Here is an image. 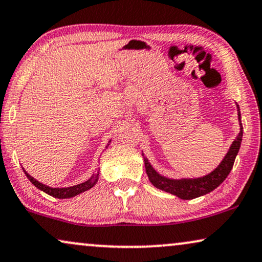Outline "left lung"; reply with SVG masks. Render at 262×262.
I'll list each match as a JSON object with an SVG mask.
<instances>
[{
  "label": "left lung",
  "mask_w": 262,
  "mask_h": 262,
  "mask_svg": "<svg viewBox=\"0 0 262 262\" xmlns=\"http://www.w3.org/2000/svg\"><path fill=\"white\" fill-rule=\"evenodd\" d=\"M238 120H239V133H238L237 138L231 144L230 148H228L226 156L221 163L217 165L211 173L204 175L201 178H193V179H169L162 177L158 174L146 157H144L145 162V169H146V174L148 177V180L155 187L160 188L162 191L169 192V193L174 194L181 200H193V198L204 196V194L209 193L213 190H215L221 183H224L225 179L230 174L231 169H232L236 156L239 151L242 137H243V127H242L241 122V111L238 107ZM144 156V155H142Z\"/></svg>",
  "instance_id": "obj_1"
}]
</instances>
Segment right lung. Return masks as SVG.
Masks as SVG:
<instances>
[{"instance_id":"right-lung-1","label":"right lung","mask_w":262,"mask_h":262,"mask_svg":"<svg viewBox=\"0 0 262 262\" xmlns=\"http://www.w3.org/2000/svg\"><path fill=\"white\" fill-rule=\"evenodd\" d=\"M23 170H24L26 177H28L29 180L31 181V183L34 184L36 187L39 188V190L43 191V192H46V193L49 194V196L55 197V198H60V200H62V198L75 197V196H77V194L82 193V192L89 190V188H92L95 184L98 183V179H99V170H98L97 173L93 174L87 181H84V183H82V184L75 185V186L60 187V188H59V187H49V186H47V185L39 183V181H37L36 179L32 178L31 175L28 174V171H26L24 168H23Z\"/></svg>"}]
</instances>
